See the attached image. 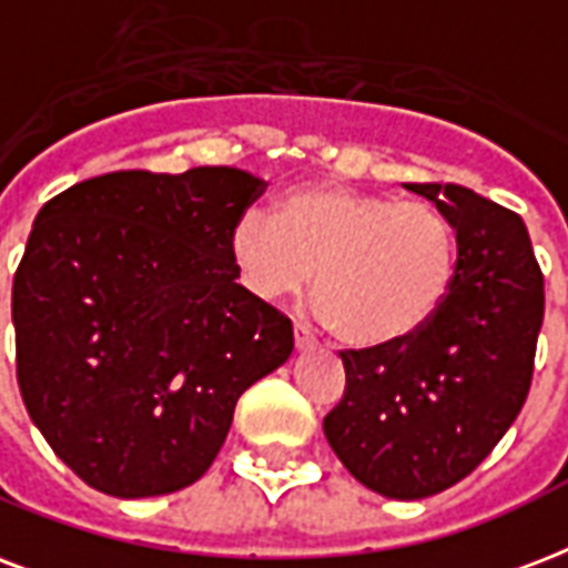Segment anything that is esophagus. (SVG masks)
I'll return each instance as SVG.
<instances>
[{
    "instance_id": "esophagus-1",
    "label": "esophagus",
    "mask_w": 568,
    "mask_h": 568,
    "mask_svg": "<svg viewBox=\"0 0 568 568\" xmlns=\"http://www.w3.org/2000/svg\"><path fill=\"white\" fill-rule=\"evenodd\" d=\"M294 345H297V348H315V345H318V339H315L313 331H310L306 324L297 322L294 324Z\"/></svg>"
}]
</instances>
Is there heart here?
Returning a JSON list of instances; mask_svg holds the SVG:
<instances>
[{"instance_id": "1", "label": "heart", "mask_w": 568, "mask_h": 568, "mask_svg": "<svg viewBox=\"0 0 568 568\" xmlns=\"http://www.w3.org/2000/svg\"><path fill=\"white\" fill-rule=\"evenodd\" d=\"M229 258L262 301L303 292L313 280L315 306L342 342L387 348L423 331L444 306L458 237L432 202L315 181L285 190L276 216H241Z\"/></svg>"}]
</instances>
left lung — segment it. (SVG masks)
<instances>
[{"label": "left lung", "instance_id": "8db88e82", "mask_svg": "<svg viewBox=\"0 0 568 568\" xmlns=\"http://www.w3.org/2000/svg\"><path fill=\"white\" fill-rule=\"evenodd\" d=\"M405 187L453 220L456 280L410 339L339 352L345 393L324 435L363 486L419 500L465 479L525 408L545 280L515 211L458 184Z\"/></svg>", "mask_w": 568, "mask_h": 568}]
</instances>
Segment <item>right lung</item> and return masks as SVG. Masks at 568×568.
I'll return each mask as SVG.
<instances>
[{
  "label": "right lung",
  "instance_id": "right-lung-1",
  "mask_svg": "<svg viewBox=\"0 0 568 568\" xmlns=\"http://www.w3.org/2000/svg\"><path fill=\"white\" fill-rule=\"evenodd\" d=\"M265 181L232 166L121 169L34 216L14 274L17 384L82 483L112 497L196 483L292 322L237 285L229 237Z\"/></svg>",
  "mask_w": 568,
  "mask_h": 568
}]
</instances>
